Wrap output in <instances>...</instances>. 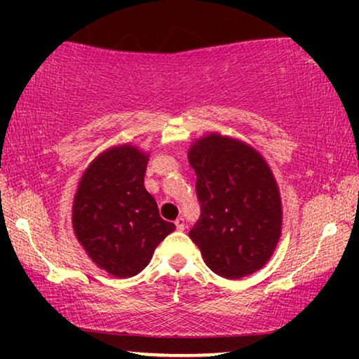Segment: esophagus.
Wrapping results in <instances>:
<instances>
[{
  "label": "esophagus",
  "mask_w": 359,
  "mask_h": 359,
  "mask_svg": "<svg viewBox=\"0 0 359 359\" xmlns=\"http://www.w3.org/2000/svg\"><path fill=\"white\" fill-rule=\"evenodd\" d=\"M175 224L178 225V229H184V219H183V215H180V217L175 220Z\"/></svg>",
  "instance_id": "34e87169"
}]
</instances>
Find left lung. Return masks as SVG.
<instances>
[{"instance_id":"obj_1","label":"left lung","mask_w":359,"mask_h":359,"mask_svg":"<svg viewBox=\"0 0 359 359\" xmlns=\"http://www.w3.org/2000/svg\"><path fill=\"white\" fill-rule=\"evenodd\" d=\"M147 161L132 145L107 150L83 175L75 196L76 238L93 262L116 278L139 274L176 229L173 219L161 217L155 198L145 189Z\"/></svg>"}]
</instances>
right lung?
<instances>
[{
    "mask_svg": "<svg viewBox=\"0 0 359 359\" xmlns=\"http://www.w3.org/2000/svg\"><path fill=\"white\" fill-rule=\"evenodd\" d=\"M201 215L189 237L219 276L238 279L268 262L281 235V199L257 154L219 135L189 150Z\"/></svg>",
    "mask_w": 359,
    "mask_h": 359,
    "instance_id": "right-lung-1",
    "label": "right lung"
}]
</instances>
